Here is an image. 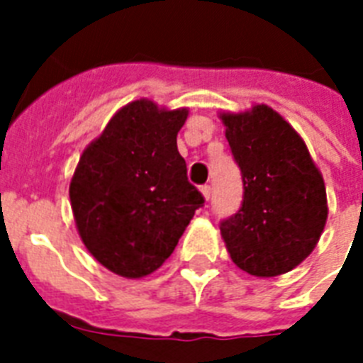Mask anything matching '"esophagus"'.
Segmentation results:
<instances>
[{
	"instance_id": "34e87169",
	"label": "esophagus",
	"mask_w": 363,
	"mask_h": 363,
	"mask_svg": "<svg viewBox=\"0 0 363 363\" xmlns=\"http://www.w3.org/2000/svg\"><path fill=\"white\" fill-rule=\"evenodd\" d=\"M201 194H203L205 199L211 198V186H209V184H205V186H201Z\"/></svg>"
}]
</instances>
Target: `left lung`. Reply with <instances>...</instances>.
<instances>
[{"mask_svg":"<svg viewBox=\"0 0 363 363\" xmlns=\"http://www.w3.org/2000/svg\"><path fill=\"white\" fill-rule=\"evenodd\" d=\"M220 118L245 188L241 209L220 224L228 252L248 275L288 273L315 250L326 226L322 173L298 131L267 105Z\"/></svg>","mask_w":363,"mask_h":363,"instance_id":"obj_1","label":"left lung"}]
</instances>
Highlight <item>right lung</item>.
<instances>
[{
    "mask_svg": "<svg viewBox=\"0 0 363 363\" xmlns=\"http://www.w3.org/2000/svg\"><path fill=\"white\" fill-rule=\"evenodd\" d=\"M186 118L184 107L135 99L82 150L71 209L88 252L116 275L141 279L158 269L203 205L177 148Z\"/></svg>",
    "mask_w": 363,
    "mask_h": 363,
    "instance_id": "1",
    "label": "right lung"
}]
</instances>
